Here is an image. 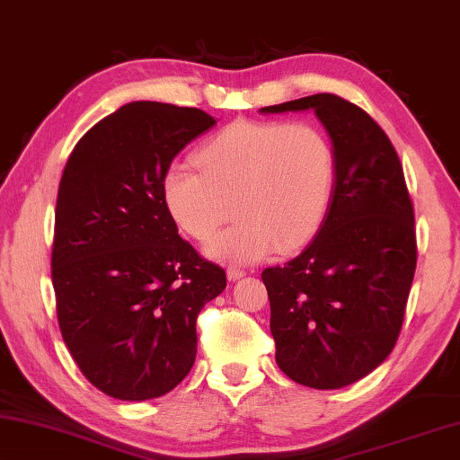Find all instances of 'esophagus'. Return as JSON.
<instances>
[{
    "label": "esophagus",
    "mask_w": 460,
    "mask_h": 460,
    "mask_svg": "<svg viewBox=\"0 0 460 460\" xmlns=\"http://www.w3.org/2000/svg\"><path fill=\"white\" fill-rule=\"evenodd\" d=\"M226 275H228L230 280H238L246 277V269H240V267H230L228 270H226Z\"/></svg>",
    "instance_id": "1"
}]
</instances>
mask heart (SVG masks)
<instances>
[{"mask_svg":"<svg viewBox=\"0 0 460 460\" xmlns=\"http://www.w3.org/2000/svg\"><path fill=\"white\" fill-rule=\"evenodd\" d=\"M196 165H172L161 198L177 228L204 243L232 212L238 217L208 244L224 262H254L303 246L323 224L337 180L335 147L307 120L226 125L196 151Z\"/></svg>","mask_w":460,"mask_h":460,"instance_id":"1","label":"heart"}]
</instances>
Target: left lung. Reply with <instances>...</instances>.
Here are the masks:
<instances>
[{"mask_svg":"<svg viewBox=\"0 0 460 460\" xmlns=\"http://www.w3.org/2000/svg\"><path fill=\"white\" fill-rule=\"evenodd\" d=\"M315 111L337 180L313 243L262 270L277 364L293 382L337 390L361 380L398 341L416 270L414 206L388 135L358 104L321 93L262 112Z\"/></svg>","mask_w":460,"mask_h":460,"instance_id":"obj_1","label":"left lung"}]
</instances>
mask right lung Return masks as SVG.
Instances as JSON below:
<instances>
[{
    "label": "right lung",
    "instance_id": "1",
    "mask_svg": "<svg viewBox=\"0 0 460 460\" xmlns=\"http://www.w3.org/2000/svg\"><path fill=\"white\" fill-rule=\"evenodd\" d=\"M216 120L137 101L72 149L56 199L52 285L64 343L111 398H159L196 361V319L226 288L222 267L177 234L161 180Z\"/></svg>",
    "mask_w": 460,
    "mask_h": 460
}]
</instances>
